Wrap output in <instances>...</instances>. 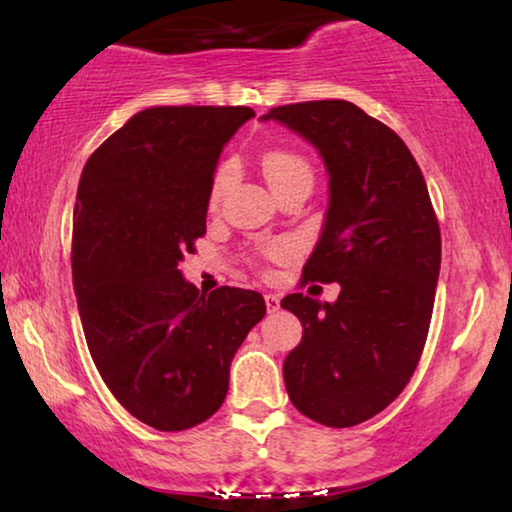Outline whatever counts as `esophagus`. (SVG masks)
<instances>
[{"instance_id": "1", "label": "esophagus", "mask_w": 512, "mask_h": 512, "mask_svg": "<svg viewBox=\"0 0 512 512\" xmlns=\"http://www.w3.org/2000/svg\"><path fill=\"white\" fill-rule=\"evenodd\" d=\"M265 307H268V312H277L279 310V296L275 293H265Z\"/></svg>"}]
</instances>
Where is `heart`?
Segmentation results:
<instances>
[{
    "label": "heart",
    "mask_w": 512,
    "mask_h": 512,
    "mask_svg": "<svg viewBox=\"0 0 512 512\" xmlns=\"http://www.w3.org/2000/svg\"><path fill=\"white\" fill-rule=\"evenodd\" d=\"M263 172L270 181L272 191H277V188H282L286 181L298 177V174H310V165H307L300 156H293V153L275 151V153H268V156L263 158ZM228 179H230V170L228 167H223V170L216 174V179H214L212 205L219 202L223 188H226V184H228ZM289 251H291L289 244H277V247H272L270 254L275 258H284V256H289Z\"/></svg>",
    "instance_id": "1"
}]
</instances>
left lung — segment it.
Segmentation results:
<instances>
[{
	"label": "left lung",
	"instance_id": "left-lung-1",
	"mask_svg": "<svg viewBox=\"0 0 512 512\" xmlns=\"http://www.w3.org/2000/svg\"><path fill=\"white\" fill-rule=\"evenodd\" d=\"M261 121L298 132L328 172L324 228L303 275L338 282L340 296L282 300L303 324L284 384L305 417L345 429L382 412L415 373L440 275V228L408 146L356 104H286Z\"/></svg>",
	"mask_w": 512,
	"mask_h": 512
}]
</instances>
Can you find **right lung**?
<instances>
[{
  "label": "right lung",
  "instance_id": "right-lung-1",
  "mask_svg": "<svg viewBox=\"0 0 512 512\" xmlns=\"http://www.w3.org/2000/svg\"><path fill=\"white\" fill-rule=\"evenodd\" d=\"M249 107H151L81 172L72 279L86 342L111 394L158 431L205 422L228 394L230 361L265 314L261 293H200L179 263L207 230L223 146Z\"/></svg>",
  "mask_w": 512,
  "mask_h": 512
}]
</instances>
